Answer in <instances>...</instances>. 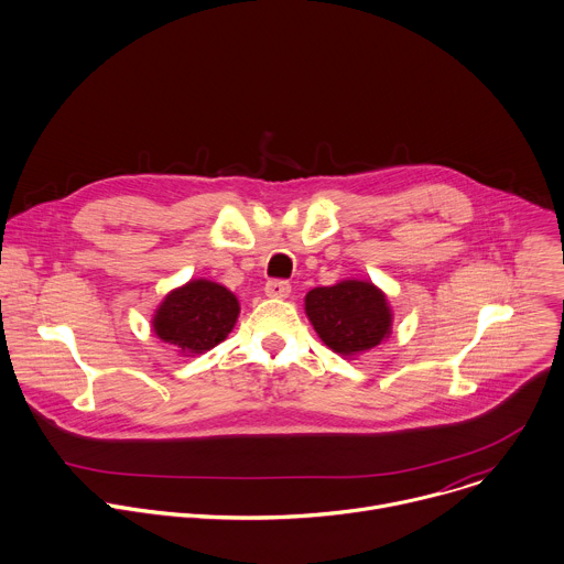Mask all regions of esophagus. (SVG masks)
<instances>
[{
    "label": "esophagus",
    "mask_w": 564,
    "mask_h": 564,
    "mask_svg": "<svg viewBox=\"0 0 564 564\" xmlns=\"http://www.w3.org/2000/svg\"><path fill=\"white\" fill-rule=\"evenodd\" d=\"M264 291L269 297H286L291 293V286L286 280H269Z\"/></svg>",
    "instance_id": "obj_1"
}]
</instances>
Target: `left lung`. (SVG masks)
Masks as SVG:
<instances>
[{
	"instance_id": "obj_1",
	"label": "left lung",
	"mask_w": 564,
	"mask_h": 564,
	"mask_svg": "<svg viewBox=\"0 0 564 564\" xmlns=\"http://www.w3.org/2000/svg\"><path fill=\"white\" fill-rule=\"evenodd\" d=\"M304 314L321 340L345 358L379 347L392 334L394 314L388 295L369 280H340L311 289Z\"/></svg>"
}]
</instances>
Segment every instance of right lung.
I'll list each match as a JSON object with an SVG mask.
<instances>
[{
    "label": "right lung",
    "mask_w": 564,
    "mask_h": 564,
    "mask_svg": "<svg viewBox=\"0 0 564 564\" xmlns=\"http://www.w3.org/2000/svg\"><path fill=\"white\" fill-rule=\"evenodd\" d=\"M239 300L224 284L199 278L172 289L152 316V332L181 356L210 351L228 338Z\"/></svg>",
    "instance_id": "add662e5"
}]
</instances>
